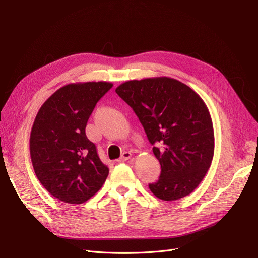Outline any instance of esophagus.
Listing matches in <instances>:
<instances>
[{"instance_id": "34e87169", "label": "esophagus", "mask_w": 258, "mask_h": 258, "mask_svg": "<svg viewBox=\"0 0 258 258\" xmlns=\"http://www.w3.org/2000/svg\"><path fill=\"white\" fill-rule=\"evenodd\" d=\"M131 157H132V153H130V152H124L118 161H119V163H122V161H126V160L131 159Z\"/></svg>"}]
</instances>
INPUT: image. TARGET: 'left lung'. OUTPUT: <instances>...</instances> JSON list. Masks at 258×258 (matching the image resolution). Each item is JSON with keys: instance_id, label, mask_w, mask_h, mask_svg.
Wrapping results in <instances>:
<instances>
[{"instance_id": "obj_1", "label": "left lung", "mask_w": 258, "mask_h": 258, "mask_svg": "<svg viewBox=\"0 0 258 258\" xmlns=\"http://www.w3.org/2000/svg\"><path fill=\"white\" fill-rule=\"evenodd\" d=\"M137 114L153 145L161 172L149 188L163 201L191 194L212 165L215 135L205 102L189 86L160 76L133 80L116 88Z\"/></svg>"}]
</instances>
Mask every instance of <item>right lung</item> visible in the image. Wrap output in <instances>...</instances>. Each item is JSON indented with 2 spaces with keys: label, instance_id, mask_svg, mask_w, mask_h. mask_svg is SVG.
I'll list each match as a JSON object with an SVG mask.
<instances>
[{
  "label": "right lung",
  "instance_id": "obj_1",
  "mask_svg": "<svg viewBox=\"0 0 258 258\" xmlns=\"http://www.w3.org/2000/svg\"><path fill=\"white\" fill-rule=\"evenodd\" d=\"M111 87L109 82L64 85L37 113L30 137L33 168L46 191L59 201L82 204L106 180L109 170L85 128L95 104Z\"/></svg>",
  "mask_w": 258,
  "mask_h": 258
}]
</instances>
